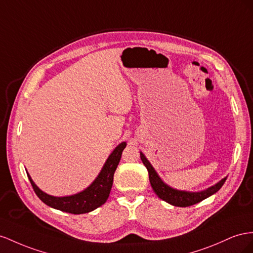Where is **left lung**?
I'll list each match as a JSON object with an SVG mask.
<instances>
[{
	"mask_svg": "<svg viewBox=\"0 0 253 253\" xmlns=\"http://www.w3.org/2000/svg\"><path fill=\"white\" fill-rule=\"evenodd\" d=\"M140 157L143 164L145 165V168L148 170L149 181L154 192L158 195L159 198L175 207L185 208L200 203V201H203L204 199L212 196L216 192H218L227 179V177L222 178L217 183H215L214 185L208 187V189L199 192L177 190L163 181L142 151H140Z\"/></svg>",
	"mask_w": 253,
	"mask_h": 253,
	"instance_id": "8db88e82",
	"label": "left lung"
}]
</instances>
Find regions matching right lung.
<instances>
[{
    "instance_id": "add662e5",
    "label": "right lung",
    "mask_w": 253,
    "mask_h": 253,
    "mask_svg": "<svg viewBox=\"0 0 253 253\" xmlns=\"http://www.w3.org/2000/svg\"><path fill=\"white\" fill-rule=\"evenodd\" d=\"M126 142H122L113 149L112 153L108 157L104 167L100 169L99 174L86 189L84 191L76 193L70 196L57 197L48 195L43 192L36 185L33 181L32 177L27 172L28 179L33 185V189L36 195L43 201L46 206L60 210L62 212H67L71 214H84L95 210L98 207L104 205L112 187L113 183V175L117 169L119 162L121 160L122 151L126 147Z\"/></svg>"
}]
</instances>
